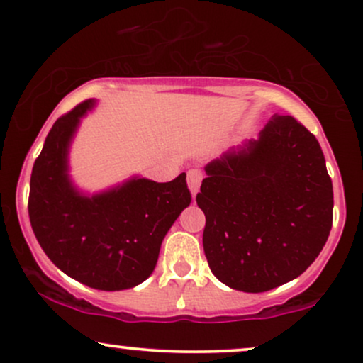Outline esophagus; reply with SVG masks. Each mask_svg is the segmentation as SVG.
<instances>
[{
	"mask_svg": "<svg viewBox=\"0 0 363 363\" xmlns=\"http://www.w3.org/2000/svg\"><path fill=\"white\" fill-rule=\"evenodd\" d=\"M202 178H203V173L200 172V169L194 168V169H189V178H186V182H189V189L191 190V194H197L199 189H200V183H202Z\"/></svg>",
	"mask_w": 363,
	"mask_h": 363,
	"instance_id": "34e87169",
	"label": "esophagus"
}]
</instances>
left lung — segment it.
Instances as JSON below:
<instances>
[{
    "instance_id": "8db88e82",
    "label": "left lung",
    "mask_w": 363,
    "mask_h": 363,
    "mask_svg": "<svg viewBox=\"0 0 363 363\" xmlns=\"http://www.w3.org/2000/svg\"><path fill=\"white\" fill-rule=\"evenodd\" d=\"M197 194L203 251L228 287L267 292L304 274L333 224V183L318 139L274 115L258 140L206 166Z\"/></svg>"
}]
</instances>
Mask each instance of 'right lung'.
Wrapping results in <instances>:
<instances>
[{"instance_id": "1", "label": "right lung", "mask_w": 363, "mask_h": 363, "mask_svg": "<svg viewBox=\"0 0 363 363\" xmlns=\"http://www.w3.org/2000/svg\"><path fill=\"white\" fill-rule=\"evenodd\" d=\"M91 106L93 100L81 101L47 134L30 177V224L64 274L98 291H123L152 274L161 242L191 194L185 173L166 183L134 178L93 197L78 194L67 177V149Z\"/></svg>"}]
</instances>
